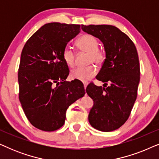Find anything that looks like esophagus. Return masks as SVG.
Masks as SVG:
<instances>
[{
	"label": "esophagus",
	"instance_id": "1",
	"mask_svg": "<svg viewBox=\"0 0 159 159\" xmlns=\"http://www.w3.org/2000/svg\"><path fill=\"white\" fill-rule=\"evenodd\" d=\"M83 84H84V89H86L87 85H88V84H87V82H83Z\"/></svg>",
	"mask_w": 159,
	"mask_h": 159
}]
</instances>
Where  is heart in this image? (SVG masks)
I'll use <instances>...</instances> for the list:
<instances>
[{"instance_id": "b5f03b06", "label": "heart", "mask_w": 159, "mask_h": 159, "mask_svg": "<svg viewBox=\"0 0 159 159\" xmlns=\"http://www.w3.org/2000/svg\"><path fill=\"white\" fill-rule=\"evenodd\" d=\"M76 45L80 51L88 53L89 64L95 63L101 65L106 58L105 53L98 48L99 43L96 38L91 34H83L76 42ZM62 58L69 67H72L75 62V53L70 47H65L62 51ZM96 74V69L93 65L87 67H78L71 71L70 76L72 79L82 82H87Z\"/></svg>"}]
</instances>
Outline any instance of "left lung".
I'll return each instance as SVG.
<instances>
[{
  "label": "left lung",
  "mask_w": 159,
  "mask_h": 159,
  "mask_svg": "<svg viewBox=\"0 0 159 159\" xmlns=\"http://www.w3.org/2000/svg\"><path fill=\"white\" fill-rule=\"evenodd\" d=\"M82 30L98 38L106 52V59L96 76L104 82L103 87L90 83L86 88L93 101L89 122L100 131H114L129 118L137 98L140 71L136 47L114 26L82 25ZM107 82L110 84L108 87Z\"/></svg>",
  "instance_id": "1"
}]
</instances>
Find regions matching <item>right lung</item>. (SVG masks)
<instances>
[{
    "mask_svg": "<svg viewBox=\"0 0 159 159\" xmlns=\"http://www.w3.org/2000/svg\"><path fill=\"white\" fill-rule=\"evenodd\" d=\"M80 32L79 25L45 24L21 51L19 101L30 122L43 131L61 127L69 106L85 94L79 80L66 81L69 70L62 58L63 50Z\"/></svg>",
    "mask_w": 159,
    "mask_h": 159,
    "instance_id": "1",
    "label": "right lung"
}]
</instances>
